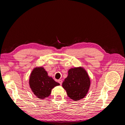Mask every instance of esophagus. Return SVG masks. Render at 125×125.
Returning <instances> with one entry per match:
<instances>
[{
  "label": "esophagus",
  "instance_id": "esophagus-1",
  "mask_svg": "<svg viewBox=\"0 0 125 125\" xmlns=\"http://www.w3.org/2000/svg\"><path fill=\"white\" fill-rule=\"evenodd\" d=\"M58 82L59 83L60 85L62 84V80H58Z\"/></svg>",
  "mask_w": 125,
  "mask_h": 125
}]
</instances>
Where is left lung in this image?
Masks as SVG:
<instances>
[{"instance_id": "left-lung-1", "label": "left lung", "mask_w": 125, "mask_h": 125, "mask_svg": "<svg viewBox=\"0 0 125 125\" xmlns=\"http://www.w3.org/2000/svg\"><path fill=\"white\" fill-rule=\"evenodd\" d=\"M62 86L68 96L73 101L84 98L90 86V79L85 70L81 67L73 68L68 70V75Z\"/></svg>"}]
</instances>
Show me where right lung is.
Segmentation results:
<instances>
[{
    "label": "right lung",
    "mask_w": 125,
    "mask_h": 125,
    "mask_svg": "<svg viewBox=\"0 0 125 125\" xmlns=\"http://www.w3.org/2000/svg\"><path fill=\"white\" fill-rule=\"evenodd\" d=\"M29 85L37 97L44 99L50 95L52 89L60 84L48 76L43 67H39L32 70L30 76Z\"/></svg>",
    "instance_id": "right-lung-1"
}]
</instances>
